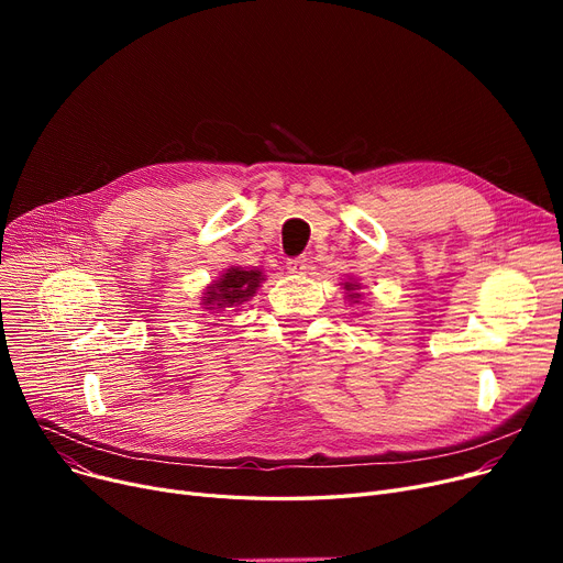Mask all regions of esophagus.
<instances>
[{"label": "esophagus", "instance_id": "34e87169", "mask_svg": "<svg viewBox=\"0 0 563 563\" xmlns=\"http://www.w3.org/2000/svg\"><path fill=\"white\" fill-rule=\"evenodd\" d=\"M308 269V260L306 257H291L287 260V272L289 274H306Z\"/></svg>", "mask_w": 563, "mask_h": 563}]
</instances>
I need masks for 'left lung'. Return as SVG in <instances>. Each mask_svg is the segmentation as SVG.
Returning <instances> with one entry per match:
<instances>
[{"label": "left lung", "mask_w": 563, "mask_h": 563, "mask_svg": "<svg viewBox=\"0 0 563 563\" xmlns=\"http://www.w3.org/2000/svg\"><path fill=\"white\" fill-rule=\"evenodd\" d=\"M342 287H344V294H346L349 303H361L363 294H361V283H358L356 278H349V280H344V283H342Z\"/></svg>", "instance_id": "left-lung-1"}]
</instances>
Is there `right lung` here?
<instances>
[{"label": "right lung", "instance_id": "obj_1", "mask_svg": "<svg viewBox=\"0 0 563 563\" xmlns=\"http://www.w3.org/2000/svg\"><path fill=\"white\" fill-rule=\"evenodd\" d=\"M264 274L260 269H246V266H228V269L205 287L200 306L207 312H221L225 308L244 306L255 297Z\"/></svg>", "mask_w": 563, "mask_h": 563}]
</instances>
